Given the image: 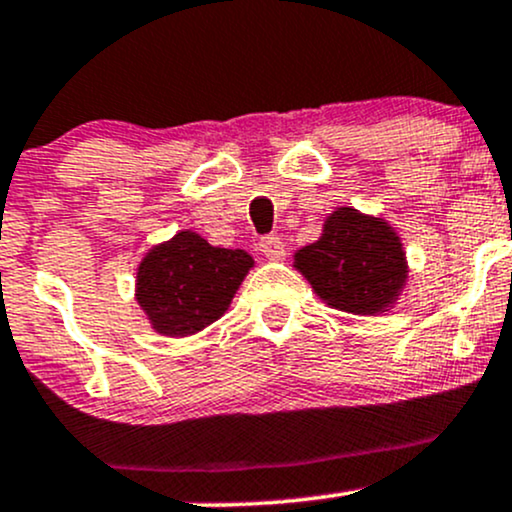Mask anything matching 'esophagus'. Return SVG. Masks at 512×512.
I'll return each mask as SVG.
<instances>
[{"mask_svg": "<svg viewBox=\"0 0 512 512\" xmlns=\"http://www.w3.org/2000/svg\"><path fill=\"white\" fill-rule=\"evenodd\" d=\"M258 249H261V254L266 258H280L285 254L283 241H280V236H276V234L261 236V241H258Z\"/></svg>", "mask_w": 512, "mask_h": 512, "instance_id": "esophagus-1", "label": "esophagus"}]
</instances>
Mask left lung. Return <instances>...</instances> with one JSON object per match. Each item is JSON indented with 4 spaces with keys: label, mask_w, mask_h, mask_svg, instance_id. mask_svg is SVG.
Instances as JSON below:
<instances>
[{
    "label": "left lung",
    "mask_w": 512,
    "mask_h": 512,
    "mask_svg": "<svg viewBox=\"0 0 512 512\" xmlns=\"http://www.w3.org/2000/svg\"><path fill=\"white\" fill-rule=\"evenodd\" d=\"M295 268L327 305L354 315L393 305L408 276L393 229L351 207H339L324 222L320 241L295 254Z\"/></svg>",
    "instance_id": "8db88e82"
}]
</instances>
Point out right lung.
I'll return each mask as SVG.
<instances>
[{"label": "right lung", "mask_w": 512, "mask_h": 512, "mask_svg": "<svg viewBox=\"0 0 512 512\" xmlns=\"http://www.w3.org/2000/svg\"><path fill=\"white\" fill-rule=\"evenodd\" d=\"M251 266L246 251L217 249L195 232H180L141 261L136 300L156 332L188 337L224 315Z\"/></svg>", "instance_id": "1"}]
</instances>
